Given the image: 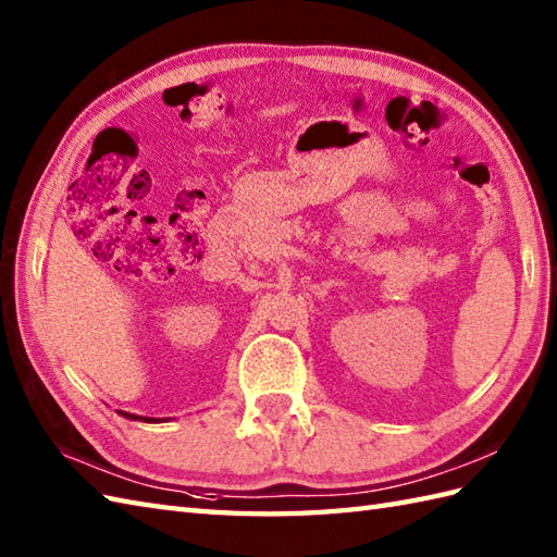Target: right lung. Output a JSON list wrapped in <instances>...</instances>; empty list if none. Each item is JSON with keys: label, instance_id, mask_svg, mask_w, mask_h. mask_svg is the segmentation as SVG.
<instances>
[{"label": "right lung", "instance_id": "add662e5", "mask_svg": "<svg viewBox=\"0 0 557 557\" xmlns=\"http://www.w3.org/2000/svg\"><path fill=\"white\" fill-rule=\"evenodd\" d=\"M123 418H127V420H139V422H161V420H157V418H139V416H133V412H125V410H119Z\"/></svg>", "mask_w": 557, "mask_h": 557}]
</instances>
